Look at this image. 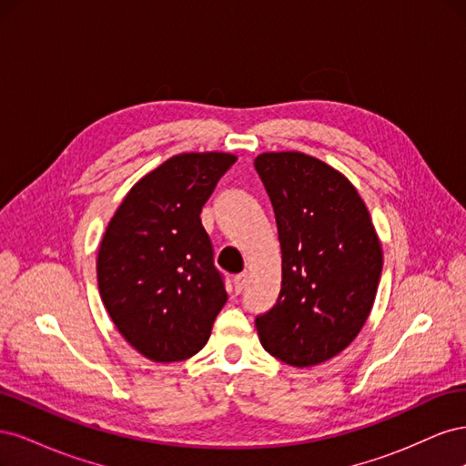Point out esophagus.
<instances>
[{"mask_svg":"<svg viewBox=\"0 0 466 466\" xmlns=\"http://www.w3.org/2000/svg\"><path fill=\"white\" fill-rule=\"evenodd\" d=\"M233 284H235V293H241L247 288V284H248V274L247 272L237 274L235 279H233Z\"/></svg>","mask_w":466,"mask_h":466,"instance_id":"esophagus-1","label":"esophagus"}]
</instances>
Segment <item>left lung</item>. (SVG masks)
Returning a JSON list of instances; mask_svg holds the SVG:
<instances>
[{"label": "left lung", "instance_id": "8db88e82", "mask_svg": "<svg viewBox=\"0 0 466 466\" xmlns=\"http://www.w3.org/2000/svg\"><path fill=\"white\" fill-rule=\"evenodd\" d=\"M255 168L270 196L281 247V289L257 317L260 344L293 368L346 350L375 301L383 250L354 185L299 151L262 153Z\"/></svg>", "mask_w": 466, "mask_h": 466}]
</instances>
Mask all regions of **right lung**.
I'll list each match as a JSON object with an SVG mask.
<instances>
[{"mask_svg": "<svg viewBox=\"0 0 466 466\" xmlns=\"http://www.w3.org/2000/svg\"><path fill=\"white\" fill-rule=\"evenodd\" d=\"M235 161L218 151L167 159L126 194L103 235L98 293L118 332L147 360L198 354L228 301L200 214Z\"/></svg>", "mask_w": 466, "mask_h": 466, "instance_id": "right-lung-1", "label": "right lung"}]
</instances>
